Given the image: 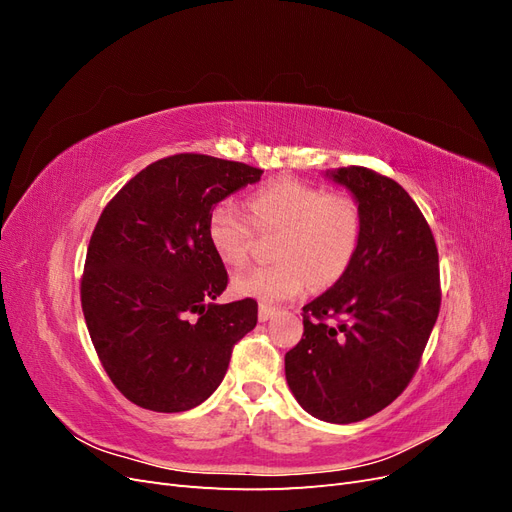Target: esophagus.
I'll return each instance as SVG.
<instances>
[{"label":"esophagus","mask_w":512,"mask_h":512,"mask_svg":"<svg viewBox=\"0 0 512 512\" xmlns=\"http://www.w3.org/2000/svg\"><path fill=\"white\" fill-rule=\"evenodd\" d=\"M275 316V307L273 305H267V303H260V307H258V318H260V322H267V320H271Z\"/></svg>","instance_id":"34e87169"}]
</instances>
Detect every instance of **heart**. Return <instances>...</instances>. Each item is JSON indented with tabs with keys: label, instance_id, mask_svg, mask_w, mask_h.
<instances>
[{
	"label": "heart",
	"instance_id": "b5f03b06",
	"mask_svg": "<svg viewBox=\"0 0 512 512\" xmlns=\"http://www.w3.org/2000/svg\"><path fill=\"white\" fill-rule=\"evenodd\" d=\"M245 215L228 203L213 205L207 239L228 269L250 260L254 230L275 235V265L239 275L232 290L239 297L277 303L299 297L314 282L337 284L350 271L363 239V207L350 192H324L303 179L282 175L245 198Z\"/></svg>",
	"mask_w": 512,
	"mask_h": 512
}]
</instances>
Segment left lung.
<instances>
[{
	"label": "left lung",
	"mask_w": 512,
	"mask_h": 512,
	"mask_svg": "<svg viewBox=\"0 0 512 512\" xmlns=\"http://www.w3.org/2000/svg\"><path fill=\"white\" fill-rule=\"evenodd\" d=\"M363 207L350 271L303 305V337L286 352V380L320 421L356 423L406 391L440 314L438 247L421 209L365 166L331 173Z\"/></svg>",
	"instance_id": "8db88e82"
}]
</instances>
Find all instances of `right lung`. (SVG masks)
Masks as SVG:
<instances>
[{"label": "right lung", "instance_id": "1", "mask_svg": "<svg viewBox=\"0 0 512 512\" xmlns=\"http://www.w3.org/2000/svg\"><path fill=\"white\" fill-rule=\"evenodd\" d=\"M262 170L205 153L149 164L108 200L81 275L87 331L106 376L132 404L190 410L218 389L258 303L218 305L224 262L207 239L213 205Z\"/></svg>", "mask_w": 512, "mask_h": 512}]
</instances>
